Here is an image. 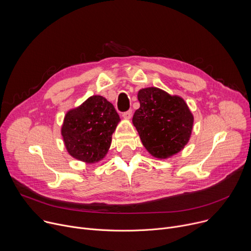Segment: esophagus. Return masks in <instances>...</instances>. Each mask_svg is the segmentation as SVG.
<instances>
[{"mask_svg":"<svg viewBox=\"0 0 251 251\" xmlns=\"http://www.w3.org/2000/svg\"><path fill=\"white\" fill-rule=\"evenodd\" d=\"M132 115H133V111H132V110H128V111L124 112L122 116H123V118H124V119H127V120H129V119H131Z\"/></svg>","mask_w":251,"mask_h":251,"instance_id":"esophagus-1","label":"esophagus"}]
</instances>
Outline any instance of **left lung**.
<instances>
[{
  "mask_svg": "<svg viewBox=\"0 0 251 251\" xmlns=\"http://www.w3.org/2000/svg\"><path fill=\"white\" fill-rule=\"evenodd\" d=\"M137 97L140 108L132 122L148 153L162 160L181 152L194 127V115L184 98L158 87L142 88Z\"/></svg>",
  "mask_w": 251,
  "mask_h": 251,
  "instance_id": "obj_1",
  "label": "left lung"
}]
</instances>
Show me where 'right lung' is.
<instances>
[{"instance_id":"obj_1","label":"right lung","mask_w":251,"mask_h":251,"mask_svg":"<svg viewBox=\"0 0 251 251\" xmlns=\"http://www.w3.org/2000/svg\"><path fill=\"white\" fill-rule=\"evenodd\" d=\"M120 117L114 106L101 95H92L69 109L63 118L60 134L67 153L85 164L103 160L111 146Z\"/></svg>"}]
</instances>
